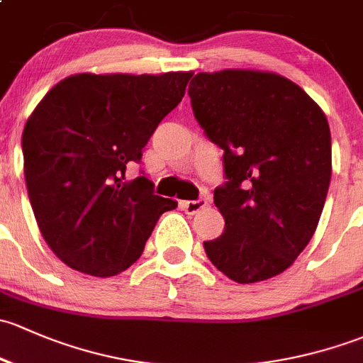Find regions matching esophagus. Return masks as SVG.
Segmentation results:
<instances>
[{"mask_svg": "<svg viewBox=\"0 0 363 363\" xmlns=\"http://www.w3.org/2000/svg\"><path fill=\"white\" fill-rule=\"evenodd\" d=\"M182 209L189 215H196L199 213L201 209H204L208 206V199H197V201H182L180 203Z\"/></svg>", "mask_w": 363, "mask_h": 363, "instance_id": "1", "label": "esophagus"}]
</instances>
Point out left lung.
<instances>
[{"mask_svg": "<svg viewBox=\"0 0 363 363\" xmlns=\"http://www.w3.org/2000/svg\"><path fill=\"white\" fill-rule=\"evenodd\" d=\"M194 117L223 150L227 182L215 189L225 229L204 241L227 278L257 283L289 269L320 222L332 174L321 108L278 73L222 69L189 85Z\"/></svg>", "mask_w": 363, "mask_h": 363, "instance_id": "left-lung-1", "label": "left lung"}]
</instances>
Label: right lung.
Returning <instances> with one entry per match:
<instances>
[{
	"label": "right lung",
	"mask_w": 363,
	"mask_h": 363,
	"mask_svg": "<svg viewBox=\"0 0 363 363\" xmlns=\"http://www.w3.org/2000/svg\"><path fill=\"white\" fill-rule=\"evenodd\" d=\"M192 73L71 74L50 89L22 133L24 177L40 233L66 265L108 278L141 257L157 220L178 206L154 183L125 180Z\"/></svg>",
	"instance_id": "right-lung-1"
}]
</instances>
